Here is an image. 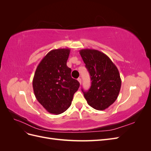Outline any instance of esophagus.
<instances>
[{"instance_id": "obj_1", "label": "esophagus", "mask_w": 151, "mask_h": 151, "mask_svg": "<svg viewBox=\"0 0 151 151\" xmlns=\"http://www.w3.org/2000/svg\"><path fill=\"white\" fill-rule=\"evenodd\" d=\"M77 81H78L79 82V83H80V84H81V78H78V79H77Z\"/></svg>"}]
</instances>
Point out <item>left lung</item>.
Returning a JSON list of instances; mask_svg holds the SVG:
<instances>
[{
  "label": "left lung",
  "instance_id": "obj_1",
  "mask_svg": "<svg viewBox=\"0 0 151 151\" xmlns=\"http://www.w3.org/2000/svg\"><path fill=\"white\" fill-rule=\"evenodd\" d=\"M80 55L90 74L91 86L88 91L82 89L88 104L104 110L116 101L122 81L117 67L106 55L93 49H83Z\"/></svg>",
  "mask_w": 151,
  "mask_h": 151
}]
</instances>
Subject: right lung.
I'll return each mask as SVG.
<instances>
[{"instance_id":"obj_1","label":"right lung","mask_w":151,"mask_h":151,"mask_svg":"<svg viewBox=\"0 0 151 151\" xmlns=\"http://www.w3.org/2000/svg\"><path fill=\"white\" fill-rule=\"evenodd\" d=\"M69 48L52 50L44 57L36 68L33 88L36 99L46 110L59 115L71 105L80 84L72 78L67 66Z\"/></svg>"}]
</instances>
